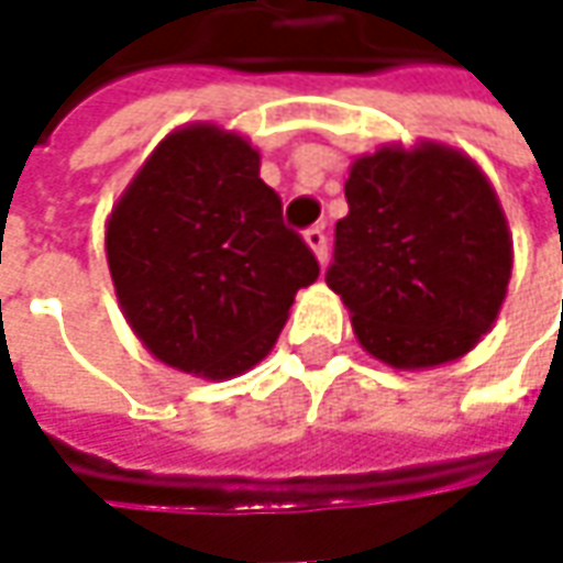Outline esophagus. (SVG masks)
<instances>
[{"mask_svg": "<svg viewBox=\"0 0 563 563\" xmlns=\"http://www.w3.org/2000/svg\"><path fill=\"white\" fill-rule=\"evenodd\" d=\"M303 241H307V247L313 250L319 263H325V260H329V238H325V231H322V228L319 225L307 228V231H303Z\"/></svg>", "mask_w": 563, "mask_h": 563, "instance_id": "1", "label": "esophagus"}]
</instances>
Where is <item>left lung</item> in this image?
I'll use <instances>...</instances> for the list:
<instances>
[{
    "label": "left lung",
    "instance_id": "left-lung-1",
    "mask_svg": "<svg viewBox=\"0 0 563 563\" xmlns=\"http://www.w3.org/2000/svg\"><path fill=\"white\" fill-rule=\"evenodd\" d=\"M325 282L354 335L395 369L464 357L492 329L514 266L483 168L444 143L382 146L351 165Z\"/></svg>",
    "mask_w": 563,
    "mask_h": 563
}]
</instances>
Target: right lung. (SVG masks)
Masks as SVG:
<instances>
[{
  "mask_svg": "<svg viewBox=\"0 0 563 563\" xmlns=\"http://www.w3.org/2000/svg\"><path fill=\"white\" fill-rule=\"evenodd\" d=\"M121 313L165 366L203 378L247 373L319 278L313 250L282 222L241 134L187 124L141 165L106 225Z\"/></svg>",
  "mask_w": 563,
  "mask_h": 563,
  "instance_id": "add662e5",
  "label": "right lung"
}]
</instances>
